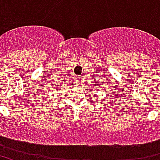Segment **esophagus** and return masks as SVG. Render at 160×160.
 I'll return each mask as SVG.
<instances>
[{
	"mask_svg": "<svg viewBox=\"0 0 160 160\" xmlns=\"http://www.w3.org/2000/svg\"><path fill=\"white\" fill-rule=\"evenodd\" d=\"M77 81H78V84H80V82H81V80H80V79H79V78H77Z\"/></svg>",
	"mask_w": 160,
	"mask_h": 160,
	"instance_id": "obj_1",
	"label": "esophagus"
}]
</instances>
